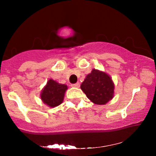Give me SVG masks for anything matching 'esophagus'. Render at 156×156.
<instances>
[{"label":"esophagus","instance_id":"34e87169","mask_svg":"<svg viewBox=\"0 0 156 156\" xmlns=\"http://www.w3.org/2000/svg\"><path fill=\"white\" fill-rule=\"evenodd\" d=\"M72 87H75V88H79L80 87V83H76L74 84H72Z\"/></svg>","mask_w":156,"mask_h":156}]
</instances>
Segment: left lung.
I'll list each match as a JSON object with an SVG mask.
<instances>
[{"mask_svg":"<svg viewBox=\"0 0 156 156\" xmlns=\"http://www.w3.org/2000/svg\"><path fill=\"white\" fill-rule=\"evenodd\" d=\"M88 99L96 105H105L114 94V83L111 76L103 71L93 69L80 85Z\"/></svg>","mask_w":156,"mask_h":156,"instance_id":"left-lung-1","label":"left lung"}]
</instances>
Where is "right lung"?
Masks as SVG:
<instances>
[{
	"label": "right lung",
	"instance_id": "1",
	"mask_svg": "<svg viewBox=\"0 0 156 156\" xmlns=\"http://www.w3.org/2000/svg\"><path fill=\"white\" fill-rule=\"evenodd\" d=\"M67 89V85L58 83L51 78L41 92V100L50 108H54L63 103L64 94Z\"/></svg>",
	"mask_w": 156,
	"mask_h": 156
}]
</instances>
